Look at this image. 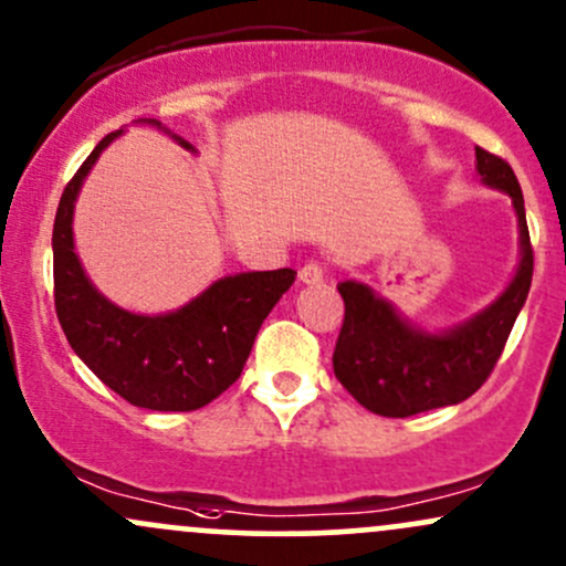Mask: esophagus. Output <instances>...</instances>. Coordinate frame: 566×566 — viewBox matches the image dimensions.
Instances as JSON below:
<instances>
[{"instance_id": "34e87169", "label": "esophagus", "mask_w": 566, "mask_h": 566, "mask_svg": "<svg viewBox=\"0 0 566 566\" xmlns=\"http://www.w3.org/2000/svg\"><path fill=\"white\" fill-rule=\"evenodd\" d=\"M297 276H301L303 284H319L322 279H325V265L316 263V260H312V263L303 265Z\"/></svg>"}]
</instances>
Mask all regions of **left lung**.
Listing matches in <instances>:
<instances>
[{
	"label": "left lung",
	"mask_w": 566,
	"mask_h": 566,
	"mask_svg": "<svg viewBox=\"0 0 566 566\" xmlns=\"http://www.w3.org/2000/svg\"><path fill=\"white\" fill-rule=\"evenodd\" d=\"M478 174L513 198L521 228V263L513 282L486 312L449 333H421L384 297L359 282H340L344 325L333 352L335 378L359 406L389 419L468 400L492 376L513 322L532 287L535 252L526 228L524 192L507 160L475 147Z\"/></svg>",
	"instance_id": "1"
}]
</instances>
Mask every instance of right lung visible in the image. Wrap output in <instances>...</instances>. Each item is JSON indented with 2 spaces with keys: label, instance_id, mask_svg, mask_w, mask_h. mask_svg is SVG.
I'll use <instances>...</instances> for the list:
<instances>
[{
  "label": "right lung",
  "instance_id": "add662e5",
  "mask_svg": "<svg viewBox=\"0 0 566 566\" xmlns=\"http://www.w3.org/2000/svg\"><path fill=\"white\" fill-rule=\"evenodd\" d=\"M117 134L98 142L61 192L53 222L55 314L77 357L123 400L150 411H196L241 376L254 335L295 282V271L226 276L179 312L160 316L123 312L98 295L74 254L72 212L85 174Z\"/></svg>",
  "mask_w": 566,
  "mask_h": 566
}]
</instances>
